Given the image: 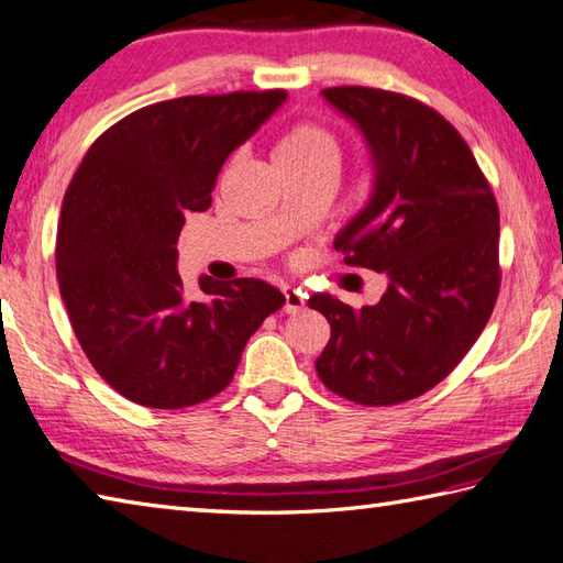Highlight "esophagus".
<instances>
[{
    "label": "esophagus",
    "instance_id": "esophagus-1",
    "mask_svg": "<svg viewBox=\"0 0 563 563\" xmlns=\"http://www.w3.org/2000/svg\"><path fill=\"white\" fill-rule=\"evenodd\" d=\"M284 311L286 313H299L306 306V294L299 289H291V286H284Z\"/></svg>",
    "mask_w": 563,
    "mask_h": 563
}]
</instances>
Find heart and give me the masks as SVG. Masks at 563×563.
<instances>
[{"mask_svg":"<svg viewBox=\"0 0 563 563\" xmlns=\"http://www.w3.org/2000/svg\"><path fill=\"white\" fill-rule=\"evenodd\" d=\"M279 168H338L341 144L321 124L296 122L277 144Z\"/></svg>","mask_w":563,"mask_h":563,"instance_id":"heart-1","label":"heart"}]
</instances>
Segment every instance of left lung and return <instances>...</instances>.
I'll return each mask as SVG.
<instances>
[{"mask_svg": "<svg viewBox=\"0 0 563 563\" xmlns=\"http://www.w3.org/2000/svg\"><path fill=\"white\" fill-rule=\"evenodd\" d=\"M321 95L363 132L375 166L367 206L333 245L389 284L357 311L311 296L331 323L316 369L355 405H399L449 377L483 333L500 291V213L468 144L429 104L363 85Z\"/></svg>", "mask_w": 563, "mask_h": 563, "instance_id": "8db88e82", "label": "left lung"}]
</instances>
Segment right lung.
I'll return each mask as SVG.
<instances>
[{
    "instance_id": "obj_1",
    "label": "right lung",
    "mask_w": 563,
    "mask_h": 563,
    "mask_svg": "<svg viewBox=\"0 0 563 563\" xmlns=\"http://www.w3.org/2000/svg\"><path fill=\"white\" fill-rule=\"evenodd\" d=\"M284 90L188 95L126 114L82 156L56 238L58 289L90 365L134 405L184 409L225 389L284 294L262 279L200 277L188 299L176 242L203 213L225 158Z\"/></svg>"
}]
</instances>
